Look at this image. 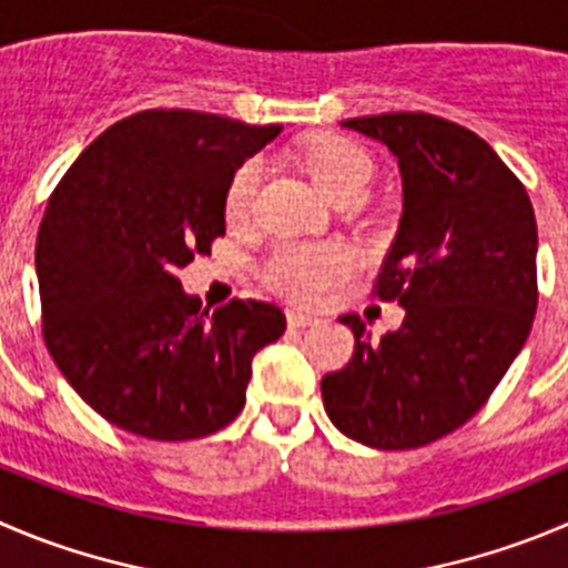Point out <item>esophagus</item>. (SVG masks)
Returning <instances> with one entry per match:
<instances>
[{"label": "esophagus", "mask_w": 568, "mask_h": 568, "mask_svg": "<svg viewBox=\"0 0 568 568\" xmlns=\"http://www.w3.org/2000/svg\"><path fill=\"white\" fill-rule=\"evenodd\" d=\"M287 323L293 328H306V326H317V323H321V317L306 315V312H298V310H290L287 312Z\"/></svg>", "instance_id": "34e87169"}]
</instances>
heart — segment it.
I'll return each instance as SVG.
<instances>
[{
	"instance_id": "obj_1",
	"label": "heart",
	"mask_w": 568,
	"mask_h": 568,
	"mask_svg": "<svg viewBox=\"0 0 568 568\" xmlns=\"http://www.w3.org/2000/svg\"><path fill=\"white\" fill-rule=\"evenodd\" d=\"M304 166L323 194L337 203L362 197L374 178V161L356 142L343 136H317L306 144ZM262 178V159H247L234 172L225 192V217L240 223L247 214ZM351 270V253L332 242H281L262 262V278L273 293L298 304H315Z\"/></svg>"
}]
</instances>
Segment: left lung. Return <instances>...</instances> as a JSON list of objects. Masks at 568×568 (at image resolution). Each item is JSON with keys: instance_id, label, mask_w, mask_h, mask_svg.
<instances>
[{"instance_id": "obj_1", "label": "left lung", "mask_w": 568, "mask_h": 568, "mask_svg": "<svg viewBox=\"0 0 568 568\" xmlns=\"http://www.w3.org/2000/svg\"><path fill=\"white\" fill-rule=\"evenodd\" d=\"M398 159L404 212L374 284L404 323L382 339L359 315L354 356L321 382L328 418L374 449H418L466 424L532 328L538 229L530 194L485 139L420 111L345 119Z\"/></svg>"}]
</instances>
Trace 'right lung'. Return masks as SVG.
<instances>
[{
	"label": "right lung",
	"mask_w": 568,
	"mask_h": 568,
	"mask_svg": "<svg viewBox=\"0 0 568 568\" xmlns=\"http://www.w3.org/2000/svg\"><path fill=\"white\" fill-rule=\"evenodd\" d=\"M281 125L153 108L97 136L47 203L36 273L52 359L89 407L150 440H194L245 407L256 351L284 334L267 301L209 315L178 267L225 234V192Z\"/></svg>",
	"instance_id": "1"
}]
</instances>
